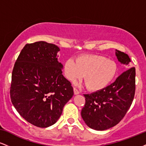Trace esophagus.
I'll return each mask as SVG.
<instances>
[{
    "label": "esophagus",
    "instance_id": "esophagus-1",
    "mask_svg": "<svg viewBox=\"0 0 146 146\" xmlns=\"http://www.w3.org/2000/svg\"><path fill=\"white\" fill-rule=\"evenodd\" d=\"M73 90H74V94L75 95H78L79 93H80V91H79V90L77 89L76 88H73Z\"/></svg>",
    "mask_w": 146,
    "mask_h": 146
}]
</instances>
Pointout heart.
<instances>
[{
    "instance_id": "obj_1",
    "label": "heart",
    "mask_w": 146,
    "mask_h": 146,
    "mask_svg": "<svg viewBox=\"0 0 146 146\" xmlns=\"http://www.w3.org/2000/svg\"><path fill=\"white\" fill-rule=\"evenodd\" d=\"M65 76L70 81L82 78L88 90L96 91L106 87L116 76L118 67L113 60L98 55L84 56L66 60L64 65Z\"/></svg>"
}]
</instances>
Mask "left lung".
I'll return each instance as SVG.
<instances>
[{
  "instance_id": "1",
  "label": "left lung",
  "mask_w": 146,
  "mask_h": 146,
  "mask_svg": "<svg viewBox=\"0 0 146 146\" xmlns=\"http://www.w3.org/2000/svg\"><path fill=\"white\" fill-rule=\"evenodd\" d=\"M116 56L119 62L130 67V59L126 53L116 50ZM135 68H129L109 86L84 95L86 102L81 115L89 128L107 130L124 117L135 97Z\"/></svg>"
}]
</instances>
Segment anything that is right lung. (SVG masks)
<instances>
[{
  "label": "right lung",
  "instance_id": "1",
  "mask_svg": "<svg viewBox=\"0 0 146 146\" xmlns=\"http://www.w3.org/2000/svg\"><path fill=\"white\" fill-rule=\"evenodd\" d=\"M56 45L39 41L27 44L11 75L10 98L18 113L39 128L54 124L73 95L71 84L62 75Z\"/></svg>",
  "mask_w": 146,
  "mask_h": 146
}]
</instances>
